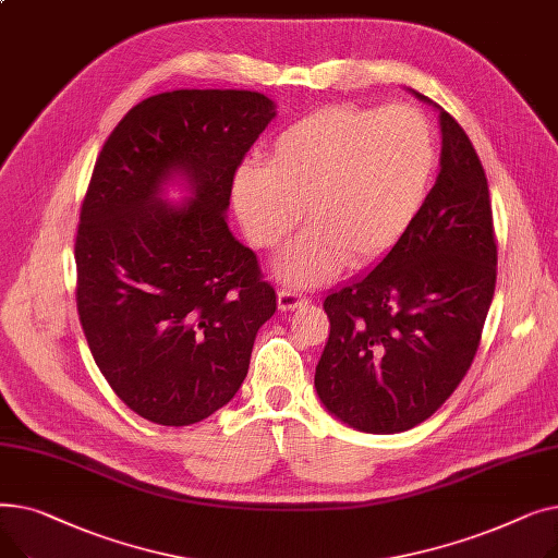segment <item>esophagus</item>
Segmentation results:
<instances>
[{
  "mask_svg": "<svg viewBox=\"0 0 558 558\" xmlns=\"http://www.w3.org/2000/svg\"><path fill=\"white\" fill-rule=\"evenodd\" d=\"M305 303H307V296L301 294V291H296V289H280V291H278V307H280L282 312L296 310V307H301V305H305Z\"/></svg>",
  "mask_w": 558,
  "mask_h": 558,
  "instance_id": "34e87169",
  "label": "esophagus"
}]
</instances>
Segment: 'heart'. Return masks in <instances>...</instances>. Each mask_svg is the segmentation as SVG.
I'll return each instance as SVG.
<instances>
[{
  "label": "heart",
  "mask_w": 558,
  "mask_h": 558,
  "mask_svg": "<svg viewBox=\"0 0 558 558\" xmlns=\"http://www.w3.org/2000/svg\"><path fill=\"white\" fill-rule=\"evenodd\" d=\"M438 167L436 133L416 108L328 106L289 124L271 160L234 171L232 208L257 248H274L310 226L276 259L294 287L332 278L343 262L364 267L387 255L418 219Z\"/></svg>",
  "instance_id": "obj_1"
}]
</instances>
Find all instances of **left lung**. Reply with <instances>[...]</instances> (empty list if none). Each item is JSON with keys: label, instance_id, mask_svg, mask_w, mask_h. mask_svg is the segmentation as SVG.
Instances as JSON below:
<instances>
[{"label": "left lung", "instance_id": "left-lung-1", "mask_svg": "<svg viewBox=\"0 0 558 558\" xmlns=\"http://www.w3.org/2000/svg\"><path fill=\"white\" fill-rule=\"evenodd\" d=\"M438 117L441 171L418 219L373 271L324 301L330 337L316 393L330 414L368 434L412 429L452 396L475 360L495 291L486 173L454 117Z\"/></svg>", "mask_w": 558, "mask_h": 558}]
</instances>
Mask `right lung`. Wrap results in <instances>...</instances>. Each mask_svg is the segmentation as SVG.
I'll return each mask as SVG.
<instances>
[{
  "label": "right lung",
  "mask_w": 558,
  "mask_h": 558,
  "mask_svg": "<svg viewBox=\"0 0 558 558\" xmlns=\"http://www.w3.org/2000/svg\"><path fill=\"white\" fill-rule=\"evenodd\" d=\"M276 117L251 90H173L108 135L74 242L76 310L110 389L146 421L183 427L240 391L276 291L226 223L234 171ZM181 174L193 198L161 201Z\"/></svg>",
  "instance_id": "1"
}]
</instances>
